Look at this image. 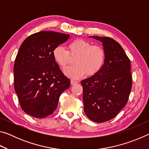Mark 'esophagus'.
Returning a JSON list of instances; mask_svg holds the SVG:
<instances>
[{"mask_svg": "<svg viewBox=\"0 0 149 149\" xmlns=\"http://www.w3.org/2000/svg\"><path fill=\"white\" fill-rule=\"evenodd\" d=\"M77 84V82L76 81H74V80H71V84H72V85H75V84Z\"/></svg>", "mask_w": 149, "mask_h": 149, "instance_id": "1", "label": "esophagus"}]
</instances>
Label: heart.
Instances as JSON below:
<instances>
[{
    "label": "heart",
    "instance_id": "b5f03b06",
    "mask_svg": "<svg viewBox=\"0 0 149 149\" xmlns=\"http://www.w3.org/2000/svg\"><path fill=\"white\" fill-rule=\"evenodd\" d=\"M68 51L62 46H57L52 50V56L62 68L68 64L70 56H77L75 65L64 70L66 76L72 79H79L87 74L88 76L95 75L102 69L105 62V50L100 45H92L84 39H75L68 45Z\"/></svg>",
    "mask_w": 149,
    "mask_h": 149
}]
</instances>
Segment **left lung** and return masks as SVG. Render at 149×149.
I'll return each instance as SVG.
<instances>
[{
	"label": "left lung",
	"mask_w": 149,
	"mask_h": 149,
	"mask_svg": "<svg viewBox=\"0 0 149 149\" xmlns=\"http://www.w3.org/2000/svg\"><path fill=\"white\" fill-rule=\"evenodd\" d=\"M89 37L102 42L106 58L97 74L81 81L84 112L91 120L102 123L115 118L127 104L132 87L130 60L110 37Z\"/></svg>",
	"instance_id": "left-lung-1"
}]
</instances>
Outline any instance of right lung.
Returning <instances> with one entry per match:
<instances>
[{"label": "right lung", "instance_id": "1", "mask_svg": "<svg viewBox=\"0 0 149 149\" xmlns=\"http://www.w3.org/2000/svg\"><path fill=\"white\" fill-rule=\"evenodd\" d=\"M69 37L58 32L39 31L26 38L19 47L14 66V89L22 110L33 117L52 114L62 93L70 87V80L52 56L54 48Z\"/></svg>", "mask_w": 149, "mask_h": 149}]
</instances>
